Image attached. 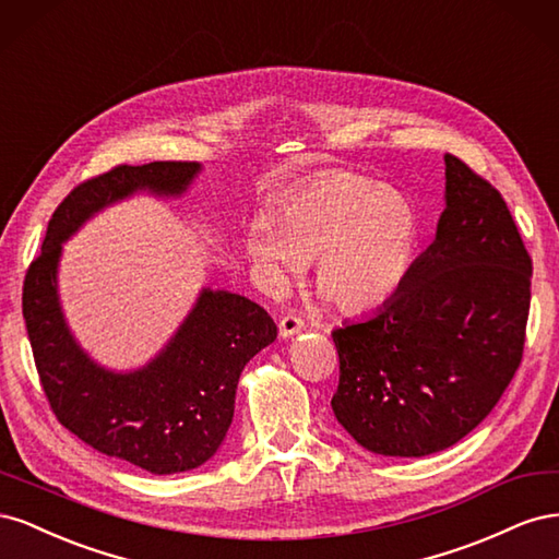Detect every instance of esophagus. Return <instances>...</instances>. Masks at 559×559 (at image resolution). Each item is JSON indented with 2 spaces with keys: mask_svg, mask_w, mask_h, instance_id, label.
<instances>
[{
  "mask_svg": "<svg viewBox=\"0 0 559 559\" xmlns=\"http://www.w3.org/2000/svg\"><path fill=\"white\" fill-rule=\"evenodd\" d=\"M302 329H306V321H302L298 314H284L282 319H280V335L282 337H292V335H296V333H300Z\"/></svg>",
  "mask_w": 559,
  "mask_h": 559,
  "instance_id": "esophagus-1",
  "label": "esophagus"
}]
</instances>
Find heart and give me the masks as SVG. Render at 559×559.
I'll return each mask as SVG.
<instances>
[{"mask_svg": "<svg viewBox=\"0 0 559 559\" xmlns=\"http://www.w3.org/2000/svg\"><path fill=\"white\" fill-rule=\"evenodd\" d=\"M419 222L408 200L352 173H329L245 235L247 257L280 289L314 261V286L345 314L378 310L408 277Z\"/></svg>", "mask_w": 559, "mask_h": 559, "instance_id": "b5f03b06", "label": "heart"}]
</instances>
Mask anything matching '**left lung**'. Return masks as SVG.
<instances>
[{
	"label": "left lung",
	"mask_w": 559,
	"mask_h": 559,
	"mask_svg": "<svg viewBox=\"0 0 559 559\" xmlns=\"http://www.w3.org/2000/svg\"><path fill=\"white\" fill-rule=\"evenodd\" d=\"M532 259L492 183L445 154L436 240L384 308L335 329L331 408L384 456L441 452L492 413L522 361Z\"/></svg>",
	"instance_id": "8db88e82"
}]
</instances>
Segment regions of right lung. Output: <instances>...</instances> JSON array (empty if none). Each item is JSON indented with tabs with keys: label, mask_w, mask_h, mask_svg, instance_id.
I'll list each match as a JSON object with an SVG mask.
<instances>
[{
	"label": "right lung",
	"mask_w": 559,
	"mask_h": 559,
	"mask_svg": "<svg viewBox=\"0 0 559 559\" xmlns=\"http://www.w3.org/2000/svg\"><path fill=\"white\" fill-rule=\"evenodd\" d=\"M200 163L118 165L79 183L48 222L41 253L23 284V317L44 394L58 421L83 443L156 476L198 468L224 443L247 361L277 337L257 302L202 289L154 361L132 373L97 366L79 347L58 298L62 242L83 222L138 191L181 195Z\"/></svg>",
	"instance_id": "right-lung-1"
}]
</instances>
